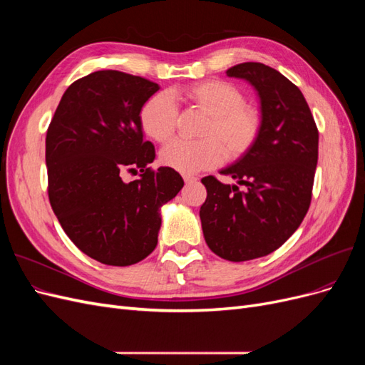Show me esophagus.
Listing matches in <instances>:
<instances>
[{
    "mask_svg": "<svg viewBox=\"0 0 365 365\" xmlns=\"http://www.w3.org/2000/svg\"><path fill=\"white\" fill-rule=\"evenodd\" d=\"M182 178H184L185 184H192V182H196V181H197L196 176H192V175H184Z\"/></svg>",
    "mask_w": 365,
    "mask_h": 365,
    "instance_id": "obj_1",
    "label": "esophagus"
}]
</instances>
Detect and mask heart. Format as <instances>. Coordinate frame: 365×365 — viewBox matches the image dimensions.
I'll return each instance as SVG.
<instances>
[{
	"label": "heart",
	"instance_id": "1",
	"mask_svg": "<svg viewBox=\"0 0 365 365\" xmlns=\"http://www.w3.org/2000/svg\"><path fill=\"white\" fill-rule=\"evenodd\" d=\"M184 97L210 115L204 140H173L161 150L168 168L192 175L215 168L224 160H236L247 153L260 132V114L245 105V97L236 86L222 81H205L184 90ZM176 109L170 93L153 94L141 106L140 123L146 135L158 143L168 141L175 132ZM215 138L213 139L212 137Z\"/></svg>",
	"mask_w": 365,
	"mask_h": 365
}]
</instances>
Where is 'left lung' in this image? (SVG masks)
<instances>
[{
    "mask_svg": "<svg viewBox=\"0 0 365 365\" xmlns=\"http://www.w3.org/2000/svg\"><path fill=\"white\" fill-rule=\"evenodd\" d=\"M227 76L256 90L262 125L251 149L220 169L236 184L202 178L207 200L200 217L210 250L245 262L275 251L300 227L311 204L318 130L302 91L277 70L244 62ZM237 183L246 190L239 191Z\"/></svg>",
    "mask_w": 365,
    "mask_h": 365,
    "instance_id": "obj_1",
    "label": "left lung"
}]
</instances>
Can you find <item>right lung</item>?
I'll return each instance as SVG.
<instances>
[{
	"label": "right lung",
	"instance_id": "right-lung-1",
	"mask_svg": "<svg viewBox=\"0 0 365 365\" xmlns=\"http://www.w3.org/2000/svg\"><path fill=\"white\" fill-rule=\"evenodd\" d=\"M160 90L115 70L88 74L63 93L46 138L48 197L73 244L91 259L129 267L155 250L161 208L182 189L170 168L148 169L155 148L145 141L140 111ZM142 178L125 183V170Z\"/></svg>",
	"mask_w": 365,
	"mask_h": 365
}]
</instances>
